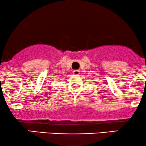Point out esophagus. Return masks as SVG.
Here are the masks:
<instances>
[{"label":"esophagus","mask_w":146,"mask_h":146,"mask_svg":"<svg viewBox=\"0 0 146 146\" xmlns=\"http://www.w3.org/2000/svg\"><path fill=\"white\" fill-rule=\"evenodd\" d=\"M73 74L75 75V76H78V75L80 74V70H74L73 71Z\"/></svg>","instance_id":"obj_1"}]
</instances>
